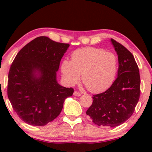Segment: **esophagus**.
Masks as SVG:
<instances>
[{
	"instance_id": "obj_1",
	"label": "esophagus",
	"mask_w": 152,
	"mask_h": 152,
	"mask_svg": "<svg viewBox=\"0 0 152 152\" xmlns=\"http://www.w3.org/2000/svg\"><path fill=\"white\" fill-rule=\"evenodd\" d=\"M74 95L76 96H81V94H80L79 92H78V91H74Z\"/></svg>"
}]
</instances>
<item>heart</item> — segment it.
Segmentation results:
<instances>
[{
    "label": "heart",
    "instance_id": "obj_1",
    "mask_svg": "<svg viewBox=\"0 0 152 152\" xmlns=\"http://www.w3.org/2000/svg\"><path fill=\"white\" fill-rule=\"evenodd\" d=\"M61 73L67 84L82 82L90 91L97 93L107 89L114 81L118 70V58L114 53L101 48L86 47L74 51L71 62H62Z\"/></svg>",
    "mask_w": 152,
    "mask_h": 152
}]
</instances>
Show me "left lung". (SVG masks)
Returning <instances> with one entry per match:
<instances>
[{"label":"left lung","mask_w":152,"mask_h":152,"mask_svg":"<svg viewBox=\"0 0 152 152\" xmlns=\"http://www.w3.org/2000/svg\"><path fill=\"white\" fill-rule=\"evenodd\" d=\"M118 55L117 78L111 87L93 96V103L86 111L98 126H118L133 114L140 96V75L134 56L121 43L111 38Z\"/></svg>","instance_id":"obj_1"}]
</instances>
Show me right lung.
I'll list each match as a JSON object with an SVG mask.
<instances>
[{
    "instance_id": "1",
    "label": "right lung",
    "mask_w": 152,
    "mask_h": 152,
    "mask_svg": "<svg viewBox=\"0 0 152 152\" xmlns=\"http://www.w3.org/2000/svg\"><path fill=\"white\" fill-rule=\"evenodd\" d=\"M70 45L40 36L16 55L8 74V97L22 121L44 126L60 114L64 102L74 93L61 86L56 72Z\"/></svg>"
}]
</instances>
